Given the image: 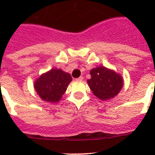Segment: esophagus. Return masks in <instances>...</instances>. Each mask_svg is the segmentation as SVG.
I'll return each mask as SVG.
<instances>
[{"label": "esophagus", "instance_id": "1", "mask_svg": "<svg viewBox=\"0 0 155 155\" xmlns=\"http://www.w3.org/2000/svg\"><path fill=\"white\" fill-rule=\"evenodd\" d=\"M83 80V77L81 76L79 77V78H76V81H82Z\"/></svg>", "mask_w": 155, "mask_h": 155}]
</instances>
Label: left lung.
<instances>
[{"instance_id": "obj_1", "label": "left lung", "mask_w": 155, "mask_h": 155, "mask_svg": "<svg viewBox=\"0 0 155 155\" xmlns=\"http://www.w3.org/2000/svg\"><path fill=\"white\" fill-rule=\"evenodd\" d=\"M90 74L91 78L87 80V84L93 94L101 100L110 99L116 96L124 85L122 77L105 67L94 68Z\"/></svg>"}]
</instances>
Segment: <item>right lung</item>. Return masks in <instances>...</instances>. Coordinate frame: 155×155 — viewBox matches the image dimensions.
Instances as JSON below:
<instances>
[{
    "label": "right lung",
    "instance_id": "right-lung-1",
    "mask_svg": "<svg viewBox=\"0 0 155 155\" xmlns=\"http://www.w3.org/2000/svg\"><path fill=\"white\" fill-rule=\"evenodd\" d=\"M72 81L71 74L60 69H51L41 75L35 81L34 87L40 98L49 102H57Z\"/></svg>",
    "mask_w": 155,
    "mask_h": 155
}]
</instances>
